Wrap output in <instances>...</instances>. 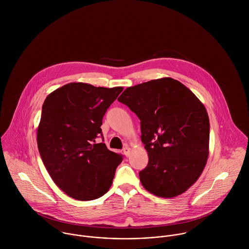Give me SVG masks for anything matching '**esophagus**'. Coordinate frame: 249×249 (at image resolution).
Masks as SVG:
<instances>
[{
    "label": "esophagus",
    "instance_id": "1",
    "mask_svg": "<svg viewBox=\"0 0 249 249\" xmlns=\"http://www.w3.org/2000/svg\"><path fill=\"white\" fill-rule=\"evenodd\" d=\"M123 151H124V154L127 157L129 155V153H130V148L128 146H125V147H124Z\"/></svg>",
    "mask_w": 249,
    "mask_h": 249
}]
</instances>
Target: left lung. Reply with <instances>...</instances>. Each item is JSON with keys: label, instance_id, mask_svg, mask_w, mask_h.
Wrapping results in <instances>:
<instances>
[{"label": "left lung", "instance_id": "8db88e82", "mask_svg": "<svg viewBox=\"0 0 249 249\" xmlns=\"http://www.w3.org/2000/svg\"><path fill=\"white\" fill-rule=\"evenodd\" d=\"M118 101L141 121L148 154L139 173L142 187L160 197L186 192L202 174L209 155L210 123L203 104L172 77L126 88Z\"/></svg>", "mask_w": 249, "mask_h": 249}]
</instances>
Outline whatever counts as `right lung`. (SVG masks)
<instances>
[{
  "label": "right lung",
  "instance_id": "obj_1",
  "mask_svg": "<svg viewBox=\"0 0 249 249\" xmlns=\"http://www.w3.org/2000/svg\"><path fill=\"white\" fill-rule=\"evenodd\" d=\"M123 87L71 82L45 100L37 145L53 182L74 199L93 200L107 194L122 155L110 151L101 135L103 118Z\"/></svg>",
  "mask_w": 249,
  "mask_h": 249
}]
</instances>
